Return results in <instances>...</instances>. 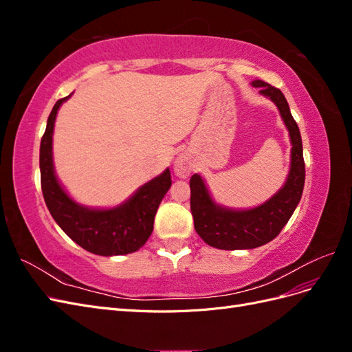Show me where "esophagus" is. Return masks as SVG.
Wrapping results in <instances>:
<instances>
[{
	"label": "esophagus",
	"instance_id": "34e87169",
	"mask_svg": "<svg viewBox=\"0 0 352 352\" xmlns=\"http://www.w3.org/2000/svg\"><path fill=\"white\" fill-rule=\"evenodd\" d=\"M190 170H192V166H190V162L188 160V157H185V155L177 157L176 163H175V173H176V176L185 179V177L189 176Z\"/></svg>",
	"mask_w": 352,
	"mask_h": 352
}]
</instances>
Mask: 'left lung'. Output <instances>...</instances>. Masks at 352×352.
<instances>
[{
  "label": "left lung",
  "instance_id": "left-lung-1",
  "mask_svg": "<svg viewBox=\"0 0 352 352\" xmlns=\"http://www.w3.org/2000/svg\"><path fill=\"white\" fill-rule=\"evenodd\" d=\"M252 87L260 88V94L269 97L279 109L291 136V170L283 188L264 204L250 210H232L216 204L201 176L190 177V211L195 230L202 241L219 250H252L274 239L291 219L304 189L301 133L285 95L263 80H254Z\"/></svg>",
  "mask_w": 352,
  "mask_h": 352
}]
</instances>
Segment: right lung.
I'll use <instances>...</instances> for the list:
<instances>
[{"label": "right lung", "mask_w": 352, "mask_h": 352, "mask_svg": "<svg viewBox=\"0 0 352 352\" xmlns=\"http://www.w3.org/2000/svg\"><path fill=\"white\" fill-rule=\"evenodd\" d=\"M70 95L58 100L52 107L41 140V188L45 204L57 225L83 250L104 257L135 252L153 233L157 208L172 186L170 170L166 168L162 175L142 185L119 207L97 210L74 202L61 188L52 164V132L57 111Z\"/></svg>", "instance_id": "1"}]
</instances>
